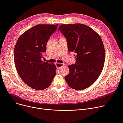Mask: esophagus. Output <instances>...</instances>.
I'll use <instances>...</instances> for the list:
<instances>
[{
    "mask_svg": "<svg viewBox=\"0 0 123 123\" xmlns=\"http://www.w3.org/2000/svg\"><path fill=\"white\" fill-rule=\"evenodd\" d=\"M55 65H56V67L57 68H61V67L62 66H63L65 65V64H60V63H56Z\"/></svg>",
    "mask_w": 123,
    "mask_h": 123,
    "instance_id": "34e87169",
    "label": "esophagus"
}]
</instances>
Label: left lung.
I'll return each instance as SVG.
<instances>
[{
	"instance_id": "8db88e82",
	"label": "left lung",
	"mask_w": 123,
	"mask_h": 123,
	"mask_svg": "<svg viewBox=\"0 0 123 123\" xmlns=\"http://www.w3.org/2000/svg\"><path fill=\"white\" fill-rule=\"evenodd\" d=\"M58 30L66 38L68 50L76 53V62L68 66L69 74L65 79L75 90L86 89L96 81L103 69L105 55L102 40L95 31L83 24L61 25Z\"/></svg>"
}]
</instances>
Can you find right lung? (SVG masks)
<instances>
[{"label":"right lung","mask_w":123,"mask_h":123,"mask_svg":"<svg viewBox=\"0 0 123 123\" xmlns=\"http://www.w3.org/2000/svg\"><path fill=\"white\" fill-rule=\"evenodd\" d=\"M58 25H36L24 32L16 44L14 61L18 73L25 83L37 90L49 87L56 75L55 64L41 59L49 38Z\"/></svg>","instance_id":"obj_1"}]
</instances>
